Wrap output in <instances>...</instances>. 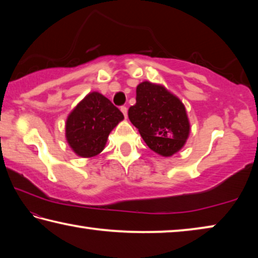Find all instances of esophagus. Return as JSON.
<instances>
[{"label": "esophagus", "instance_id": "34e87169", "mask_svg": "<svg viewBox=\"0 0 258 258\" xmlns=\"http://www.w3.org/2000/svg\"><path fill=\"white\" fill-rule=\"evenodd\" d=\"M120 110H121V112L124 113L125 118H127V108H126L125 106H121V107H120Z\"/></svg>", "mask_w": 258, "mask_h": 258}]
</instances>
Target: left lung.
Instances as JSON below:
<instances>
[{
  "mask_svg": "<svg viewBox=\"0 0 258 258\" xmlns=\"http://www.w3.org/2000/svg\"><path fill=\"white\" fill-rule=\"evenodd\" d=\"M128 118L157 154L169 157L184 146L190 132L185 108L164 86L143 82L137 87V103Z\"/></svg>",
  "mask_w": 258,
  "mask_h": 258,
  "instance_id": "obj_1",
  "label": "left lung"
}]
</instances>
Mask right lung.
<instances>
[{"mask_svg": "<svg viewBox=\"0 0 258 258\" xmlns=\"http://www.w3.org/2000/svg\"><path fill=\"white\" fill-rule=\"evenodd\" d=\"M123 118L119 109L102 94H87L67 118L66 138L69 146L85 158L100 154L109 133Z\"/></svg>", "mask_w": 258, "mask_h": 258, "instance_id": "obj_1", "label": "right lung"}]
</instances>
